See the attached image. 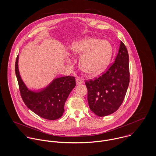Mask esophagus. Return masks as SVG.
Masks as SVG:
<instances>
[{"label":"esophagus","mask_w":156,"mask_h":156,"mask_svg":"<svg viewBox=\"0 0 156 156\" xmlns=\"http://www.w3.org/2000/svg\"><path fill=\"white\" fill-rule=\"evenodd\" d=\"M83 83V80L82 79H80V78H77V79H76V84H77V85H81V84H82Z\"/></svg>","instance_id":"34e87169"}]
</instances>
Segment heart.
Returning <instances> with one entry per match:
<instances>
[{"label":"heart","mask_w":156,"mask_h":156,"mask_svg":"<svg viewBox=\"0 0 156 156\" xmlns=\"http://www.w3.org/2000/svg\"><path fill=\"white\" fill-rule=\"evenodd\" d=\"M73 55H81L80 68L87 74L94 76L102 73L111 61L113 49L108 41L86 38L76 42L70 47Z\"/></svg>","instance_id":"1"}]
</instances>
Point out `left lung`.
<instances>
[{
	"mask_svg": "<svg viewBox=\"0 0 156 156\" xmlns=\"http://www.w3.org/2000/svg\"><path fill=\"white\" fill-rule=\"evenodd\" d=\"M129 82V53L121 41L111 67L98 79L85 82L90 111L98 116H105L116 111L124 99Z\"/></svg>",
	"mask_w": 156,
	"mask_h": 156,
	"instance_id": "1",
	"label": "left lung"
}]
</instances>
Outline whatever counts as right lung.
Here are the masks:
<instances>
[{
  "instance_id": "1",
  "label": "right lung",
  "mask_w": 156,
  "mask_h": 156,
  "mask_svg": "<svg viewBox=\"0 0 156 156\" xmlns=\"http://www.w3.org/2000/svg\"><path fill=\"white\" fill-rule=\"evenodd\" d=\"M19 55L16 62V74L26 106L40 117L55 120L62 116L64 105L71 91L76 86L75 78L65 76L54 79L43 88L30 89L24 83L19 69Z\"/></svg>"
}]
</instances>
